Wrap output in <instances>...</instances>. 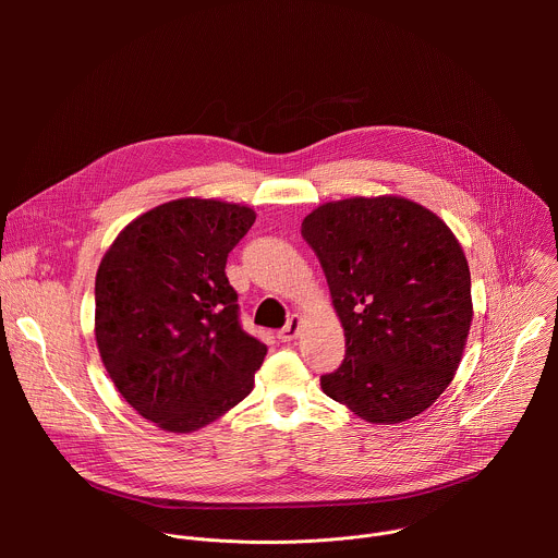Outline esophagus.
<instances>
[{
	"label": "esophagus",
	"instance_id": "1",
	"mask_svg": "<svg viewBox=\"0 0 558 558\" xmlns=\"http://www.w3.org/2000/svg\"><path fill=\"white\" fill-rule=\"evenodd\" d=\"M300 325H302V317L300 315H291L289 320H287V325L278 331V340L293 342L298 338V333H300Z\"/></svg>",
	"mask_w": 558,
	"mask_h": 558
}]
</instances>
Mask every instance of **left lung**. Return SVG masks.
<instances>
[{
  "label": "left lung",
  "mask_w": 558,
  "mask_h": 558,
  "mask_svg": "<svg viewBox=\"0 0 558 558\" xmlns=\"http://www.w3.org/2000/svg\"><path fill=\"white\" fill-rule=\"evenodd\" d=\"M347 338L331 400L371 424L424 413L448 388L470 323V269L448 225L400 196L325 203L302 220Z\"/></svg>",
  "instance_id": "left-lung-1"
}]
</instances>
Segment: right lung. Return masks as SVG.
<instances>
[{
	"label": "right lung",
	"mask_w": 558,
	"mask_h": 558,
	"mask_svg": "<svg viewBox=\"0 0 558 558\" xmlns=\"http://www.w3.org/2000/svg\"><path fill=\"white\" fill-rule=\"evenodd\" d=\"M252 207L179 198L134 218L95 280V336L125 402L170 433L198 430L243 402L267 347L243 331L229 252Z\"/></svg>",
	"instance_id": "right-lung-1"
}]
</instances>
